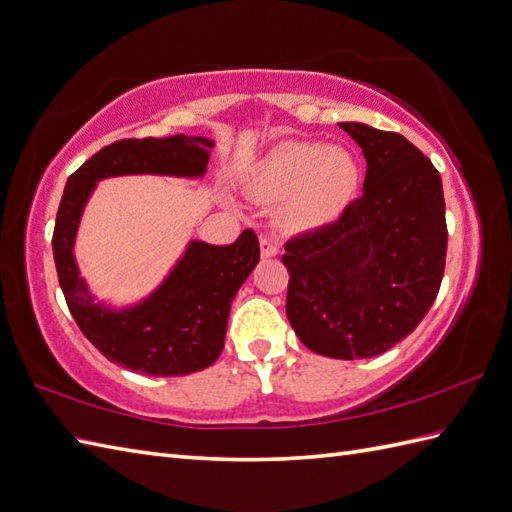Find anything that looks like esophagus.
I'll list each match as a JSON object with an SVG mask.
<instances>
[{"label": "esophagus", "instance_id": "34e87169", "mask_svg": "<svg viewBox=\"0 0 512 512\" xmlns=\"http://www.w3.org/2000/svg\"><path fill=\"white\" fill-rule=\"evenodd\" d=\"M259 246H261V257H275V255H279V240H277V237L264 235L259 240Z\"/></svg>", "mask_w": 512, "mask_h": 512}]
</instances>
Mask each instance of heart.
Segmentation results:
<instances>
[{
    "mask_svg": "<svg viewBox=\"0 0 512 512\" xmlns=\"http://www.w3.org/2000/svg\"><path fill=\"white\" fill-rule=\"evenodd\" d=\"M360 181L347 150L316 141H283L257 163L253 187L259 196L285 202V216L299 227L336 218Z\"/></svg>",
    "mask_w": 512,
    "mask_h": 512,
    "instance_id": "heart-1",
    "label": "heart"
}]
</instances>
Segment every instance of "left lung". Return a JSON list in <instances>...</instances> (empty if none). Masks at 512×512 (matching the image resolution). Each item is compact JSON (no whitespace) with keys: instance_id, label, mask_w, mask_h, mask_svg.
<instances>
[{"instance_id":"obj_1","label":"left lung","mask_w":512,"mask_h":512,"mask_svg":"<svg viewBox=\"0 0 512 512\" xmlns=\"http://www.w3.org/2000/svg\"><path fill=\"white\" fill-rule=\"evenodd\" d=\"M364 152V194L292 237L285 312L314 353L375 358L412 334L436 301L447 255L441 174L399 133L342 122Z\"/></svg>"}]
</instances>
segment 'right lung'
<instances>
[{"mask_svg":"<svg viewBox=\"0 0 512 512\" xmlns=\"http://www.w3.org/2000/svg\"><path fill=\"white\" fill-rule=\"evenodd\" d=\"M213 141L172 135L122 139L95 152L67 178L52 237L65 301L80 331L106 360L152 377H181L218 360L231 303L259 261L257 235L246 229L229 246L189 242L185 255L148 299L124 310L95 303L74 257L78 224L95 183L109 176H202Z\"/></svg>","mask_w":512,"mask_h":512,"instance_id":"add662e5","label":"right lung"}]
</instances>
